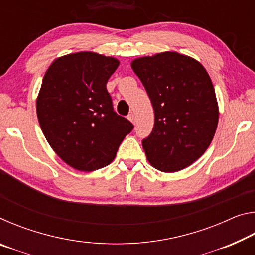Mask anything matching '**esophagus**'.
<instances>
[{
  "instance_id": "obj_1",
  "label": "esophagus",
  "mask_w": 255,
  "mask_h": 255,
  "mask_svg": "<svg viewBox=\"0 0 255 255\" xmlns=\"http://www.w3.org/2000/svg\"><path fill=\"white\" fill-rule=\"evenodd\" d=\"M128 119L130 120L131 124H135V123H136V117H135V115H133V114L129 115V116H128Z\"/></svg>"
}]
</instances>
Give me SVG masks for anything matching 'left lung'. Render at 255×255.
Wrapping results in <instances>:
<instances>
[{
	"label": "left lung",
	"mask_w": 255,
	"mask_h": 255,
	"mask_svg": "<svg viewBox=\"0 0 255 255\" xmlns=\"http://www.w3.org/2000/svg\"><path fill=\"white\" fill-rule=\"evenodd\" d=\"M154 109V128L143 140L150 165L173 173L204 155L217 129L219 109L213 82L200 62L176 51L131 62Z\"/></svg>",
	"instance_id": "8db88e82"
}]
</instances>
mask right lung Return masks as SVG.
I'll return each instance as SVG.
<instances>
[{
  "mask_svg": "<svg viewBox=\"0 0 255 255\" xmlns=\"http://www.w3.org/2000/svg\"><path fill=\"white\" fill-rule=\"evenodd\" d=\"M119 60L94 51L56 58L36 101L38 120L54 152L73 169L92 172L114 161L132 124L114 111L107 82Z\"/></svg>",
  "mask_w": 255,
  "mask_h": 255,
  "instance_id": "right-lung-1",
  "label": "right lung"
}]
</instances>
